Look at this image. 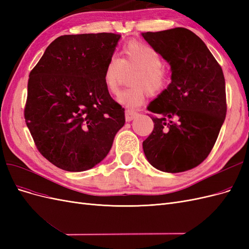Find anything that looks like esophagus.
Here are the masks:
<instances>
[{
	"mask_svg": "<svg viewBox=\"0 0 249 249\" xmlns=\"http://www.w3.org/2000/svg\"><path fill=\"white\" fill-rule=\"evenodd\" d=\"M137 116V113L134 112V111H130V110H126L125 111V120L126 122H132V120Z\"/></svg>",
	"mask_w": 249,
	"mask_h": 249,
	"instance_id": "1",
	"label": "esophagus"
}]
</instances>
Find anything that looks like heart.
Returning <instances> with one entry per match:
<instances>
[{"instance_id":"obj_1","label":"heart","mask_w":249,"mask_h":249,"mask_svg":"<svg viewBox=\"0 0 249 249\" xmlns=\"http://www.w3.org/2000/svg\"><path fill=\"white\" fill-rule=\"evenodd\" d=\"M124 71H135L130 85L133 87L123 92L118 102L129 109H136L144 103L146 91L157 94L166 87L168 74L163 67V60L154 48L140 40L127 41L120 58H109L104 71V84L113 95L119 92Z\"/></svg>"}]
</instances>
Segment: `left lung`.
Wrapping results in <instances>:
<instances>
[{
    "label": "left lung",
    "instance_id": "1",
    "mask_svg": "<svg viewBox=\"0 0 249 249\" xmlns=\"http://www.w3.org/2000/svg\"><path fill=\"white\" fill-rule=\"evenodd\" d=\"M141 35L171 71L170 84L147 106L155 114L154 130L142 143L143 152L161 171L192 169L211 153L227 115L221 66L188 29Z\"/></svg>",
    "mask_w": 249,
    "mask_h": 249
}]
</instances>
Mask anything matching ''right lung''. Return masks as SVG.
<instances>
[{
    "mask_svg": "<svg viewBox=\"0 0 249 249\" xmlns=\"http://www.w3.org/2000/svg\"><path fill=\"white\" fill-rule=\"evenodd\" d=\"M119 34L63 35L30 72L25 119L37 149L66 171L102 162L124 126V110L110 96L104 71Z\"/></svg>",
    "mask_w": 249,
    "mask_h": 249,
    "instance_id": "right-lung-1",
    "label": "right lung"
}]
</instances>
